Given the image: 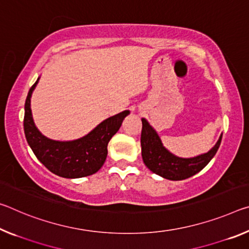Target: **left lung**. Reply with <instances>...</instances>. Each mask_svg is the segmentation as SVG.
Returning a JSON list of instances; mask_svg holds the SVG:
<instances>
[{
	"label": "left lung",
	"instance_id": "obj_1",
	"mask_svg": "<svg viewBox=\"0 0 249 249\" xmlns=\"http://www.w3.org/2000/svg\"><path fill=\"white\" fill-rule=\"evenodd\" d=\"M142 157L149 171L166 179L181 180L197 174L210 163L218 149L222 135L210 152L193 159H181L173 155L161 144L160 136L145 118H142Z\"/></svg>",
	"mask_w": 249,
	"mask_h": 249
}]
</instances>
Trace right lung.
I'll use <instances>...</instances> for the list:
<instances>
[{"instance_id": "1", "label": "right lung", "mask_w": 249, "mask_h": 249, "mask_svg": "<svg viewBox=\"0 0 249 249\" xmlns=\"http://www.w3.org/2000/svg\"><path fill=\"white\" fill-rule=\"evenodd\" d=\"M37 81L30 89L25 101L24 133L27 143L37 160L49 169L65 178H80L95 174L103 166L107 156V145L129 110L118 113L98 124L81 139L69 142L53 141L42 135L36 128L31 110V96Z\"/></svg>"}]
</instances>
